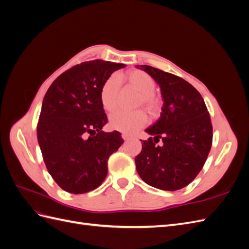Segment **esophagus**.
Segmentation results:
<instances>
[{
    "label": "esophagus",
    "instance_id": "esophagus-1",
    "mask_svg": "<svg viewBox=\"0 0 249 249\" xmlns=\"http://www.w3.org/2000/svg\"><path fill=\"white\" fill-rule=\"evenodd\" d=\"M122 137H123L124 140H129V139L132 138V136H130V135H127V134H123Z\"/></svg>",
    "mask_w": 249,
    "mask_h": 249
}]
</instances>
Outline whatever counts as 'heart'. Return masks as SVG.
<instances>
[{"label": "heart", "mask_w": 249, "mask_h": 249, "mask_svg": "<svg viewBox=\"0 0 249 249\" xmlns=\"http://www.w3.org/2000/svg\"><path fill=\"white\" fill-rule=\"evenodd\" d=\"M124 78L140 92L139 105H143L150 114H158L161 109V101L154 92L157 87L156 80L147 72L139 70L127 72ZM118 90L119 79L116 76L109 77L102 85L100 90V102L103 109L106 112H113L117 108ZM146 124L147 116L142 110L115 112L111 115L109 122L111 129L129 135L135 134Z\"/></svg>", "instance_id": "1"}]
</instances>
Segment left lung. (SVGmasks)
Listing matches in <instances>:
<instances>
[{"mask_svg": "<svg viewBox=\"0 0 249 249\" xmlns=\"http://www.w3.org/2000/svg\"><path fill=\"white\" fill-rule=\"evenodd\" d=\"M161 88L160 118L145 130L135 158L140 178L161 190L176 191L189 185L203 167L212 146L213 127L200 93L190 83L149 65H137Z\"/></svg>", "mask_w": 249, "mask_h": 249, "instance_id": "1", "label": "left lung"}]
</instances>
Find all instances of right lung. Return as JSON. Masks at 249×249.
<instances>
[{
    "label": "right lung",
    "instance_id": "right-lung-1",
    "mask_svg": "<svg viewBox=\"0 0 249 249\" xmlns=\"http://www.w3.org/2000/svg\"><path fill=\"white\" fill-rule=\"evenodd\" d=\"M124 66L103 60L77 64L60 74L44 95L37 139L48 171L66 192L82 194L99 187L110 155L124 143L119 132L102 131L108 118L100 90Z\"/></svg>",
    "mask_w": 249,
    "mask_h": 249
}]
</instances>
